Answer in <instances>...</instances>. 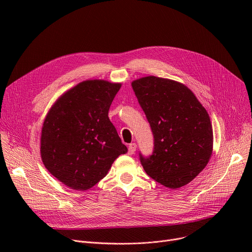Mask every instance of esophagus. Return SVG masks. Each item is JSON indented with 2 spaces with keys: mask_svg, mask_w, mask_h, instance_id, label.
<instances>
[{
  "mask_svg": "<svg viewBox=\"0 0 252 252\" xmlns=\"http://www.w3.org/2000/svg\"><path fill=\"white\" fill-rule=\"evenodd\" d=\"M137 150V145L136 143H131L128 145V154L129 155H133Z\"/></svg>",
  "mask_w": 252,
  "mask_h": 252,
  "instance_id": "esophagus-1",
  "label": "esophagus"
}]
</instances>
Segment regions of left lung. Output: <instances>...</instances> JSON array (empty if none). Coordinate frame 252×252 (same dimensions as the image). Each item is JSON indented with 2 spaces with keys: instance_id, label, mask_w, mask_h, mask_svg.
Here are the masks:
<instances>
[{
  "instance_id": "obj_1",
  "label": "left lung",
  "mask_w": 252,
  "mask_h": 252,
  "mask_svg": "<svg viewBox=\"0 0 252 252\" xmlns=\"http://www.w3.org/2000/svg\"><path fill=\"white\" fill-rule=\"evenodd\" d=\"M131 87L154 137L152 155L140 154L144 170L170 189L189 184L213 154L214 133L206 109L187 86L173 79L149 75Z\"/></svg>"
}]
</instances>
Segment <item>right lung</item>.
<instances>
[{
	"instance_id": "add662e5",
	"label": "right lung",
	"mask_w": 252,
	"mask_h": 252,
	"mask_svg": "<svg viewBox=\"0 0 252 252\" xmlns=\"http://www.w3.org/2000/svg\"><path fill=\"white\" fill-rule=\"evenodd\" d=\"M121 88V83L88 79L63 93L48 111L41 134L42 161L65 186L92 188L127 152L108 117Z\"/></svg>"
}]
</instances>
